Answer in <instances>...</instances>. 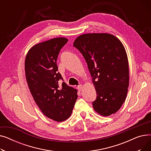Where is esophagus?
I'll use <instances>...</instances> for the list:
<instances>
[{"label":"esophagus","mask_w":151,"mask_h":151,"mask_svg":"<svg viewBox=\"0 0 151 151\" xmlns=\"http://www.w3.org/2000/svg\"><path fill=\"white\" fill-rule=\"evenodd\" d=\"M78 89L79 91H81L82 89H83V86H82L81 84L79 85V86H78Z\"/></svg>","instance_id":"1"}]
</instances>
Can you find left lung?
<instances>
[{
    "mask_svg": "<svg viewBox=\"0 0 151 151\" xmlns=\"http://www.w3.org/2000/svg\"><path fill=\"white\" fill-rule=\"evenodd\" d=\"M84 58L97 92L92 103L101 116L114 114L124 103L129 85V67L125 47L114 35L85 34L73 43Z\"/></svg>",
    "mask_w": 151,
    "mask_h": 151,
    "instance_id": "left-lung-1",
    "label": "left lung"
}]
</instances>
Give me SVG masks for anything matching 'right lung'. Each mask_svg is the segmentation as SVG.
I'll return each mask as SVG.
<instances>
[{"label":"right lung","mask_w":151,"mask_h":151,"mask_svg":"<svg viewBox=\"0 0 151 151\" xmlns=\"http://www.w3.org/2000/svg\"><path fill=\"white\" fill-rule=\"evenodd\" d=\"M68 42L54 38L38 43L29 50L25 74L30 92L42 112L52 120L62 122L71 116L77 100V90L63 82L56 63L62 47Z\"/></svg>","instance_id":"right-lung-1"}]
</instances>
